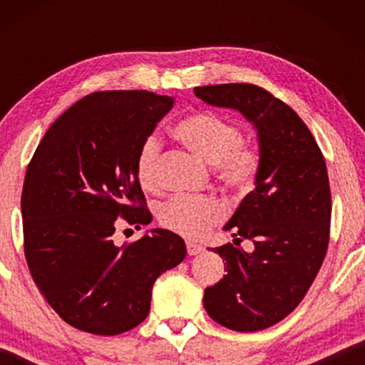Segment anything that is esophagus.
<instances>
[{"label": "esophagus", "mask_w": 365, "mask_h": 365, "mask_svg": "<svg viewBox=\"0 0 365 365\" xmlns=\"http://www.w3.org/2000/svg\"><path fill=\"white\" fill-rule=\"evenodd\" d=\"M186 249H187L189 256H196V254H199V252L202 251V246H201V244H196V242H192V241H187V242H186Z\"/></svg>", "instance_id": "obj_1"}]
</instances>
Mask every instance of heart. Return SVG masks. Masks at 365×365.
<instances>
[{"label": "heart", "mask_w": 365, "mask_h": 365, "mask_svg": "<svg viewBox=\"0 0 365 365\" xmlns=\"http://www.w3.org/2000/svg\"><path fill=\"white\" fill-rule=\"evenodd\" d=\"M173 136L202 161L214 164L217 178L236 192H247L256 181L261 154L251 143L242 141L236 123L211 111H196L179 119ZM161 141L149 134L139 146L136 174L143 187L158 182ZM224 217L221 201L211 196H176L159 209V221L171 231L186 237H201Z\"/></svg>", "instance_id": "obj_1"}]
</instances>
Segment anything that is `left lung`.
Masks as SVG:
<instances>
[{
  "mask_svg": "<svg viewBox=\"0 0 365 365\" xmlns=\"http://www.w3.org/2000/svg\"><path fill=\"white\" fill-rule=\"evenodd\" d=\"M194 94L241 113L257 133L256 187L224 226L234 244L211 249L226 261V274L206 287L202 302L224 327L262 331L299 306L326 257L332 209L326 161L297 113L266 89L214 84ZM244 238L255 244L252 252L238 247Z\"/></svg>",
  "mask_w": 365,
  "mask_h": 365,
  "instance_id": "obj_1",
  "label": "left lung"
}]
</instances>
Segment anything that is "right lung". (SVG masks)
Returning <instances> with one entry per match:
<instances>
[{
    "label": "right lung",
    "instance_id": "obj_1",
    "mask_svg": "<svg viewBox=\"0 0 365 365\" xmlns=\"http://www.w3.org/2000/svg\"><path fill=\"white\" fill-rule=\"evenodd\" d=\"M173 96L99 91L79 99L44 134L24 178V256L49 306L69 326L118 336L148 317L156 279L186 257L182 237L151 229L116 244L119 216L138 229L151 212L136 174L141 143Z\"/></svg>",
    "mask_w": 365,
    "mask_h": 365
}]
</instances>
